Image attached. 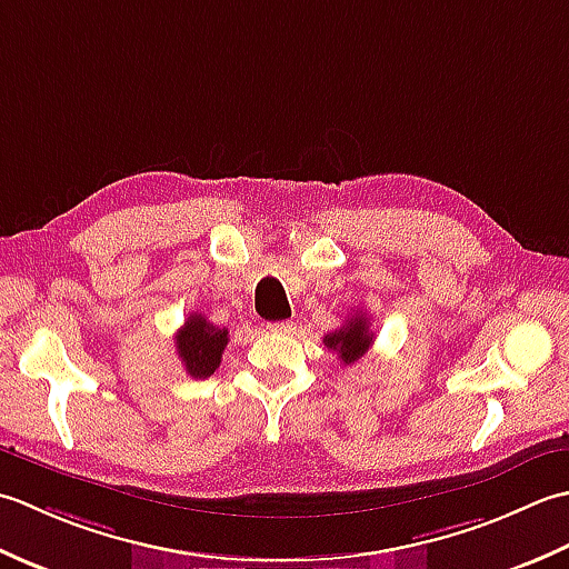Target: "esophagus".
I'll return each instance as SVG.
<instances>
[{"mask_svg": "<svg viewBox=\"0 0 569 569\" xmlns=\"http://www.w3.org/2000/svg\"><path fill=\"white\" fill-rule=\"evenodd\" d=\"M292 329H295L292 321H274V323H270V331H274V333H289Z\"/></svg>", "mask_w": 569, "mask_h": 569, "instance_id": "34e87169", "label": "esophagus"}]
</instances>
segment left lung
Masks as SVG:
<instances>
[{"mask_svg": "<svg viewBox=\"0 0 569 569\" xmlns=\"http://www.w3.org/2000/svg\"><path fill=\"white\" fill-rule=\"evenodd\" d=\"M376 333L370 331V321L363 315V311H356V315L343 323L341 329H336L331 333L323 336V346H327L329 351L339 353L341 361L349 366L353 361H358L368 349L370 343H373Z\"/></svg>", "mask_w": 569, "mask_h": 569, "instance_id": "1", "label": "left lung"}]
</instances>
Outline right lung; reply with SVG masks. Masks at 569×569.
I'll use <instances>...</instances> for the list:
<instances>
[{"label": "right lung", "mask_w": 569, "mask_h": 569, "mask_svg": "<svg viewBox=\"0 0 569 569\" xmlns=\"http://www.w3.org/2000/svg\"><path fill=\"white\" fill-rule=\"evenodd\" d=\"M177 353L191 378H208L216 373L228 346V329H218L201 315H189L183 327L173 336Z\"/></svg>", "instance_id": "add662e5"}]
</instances>
